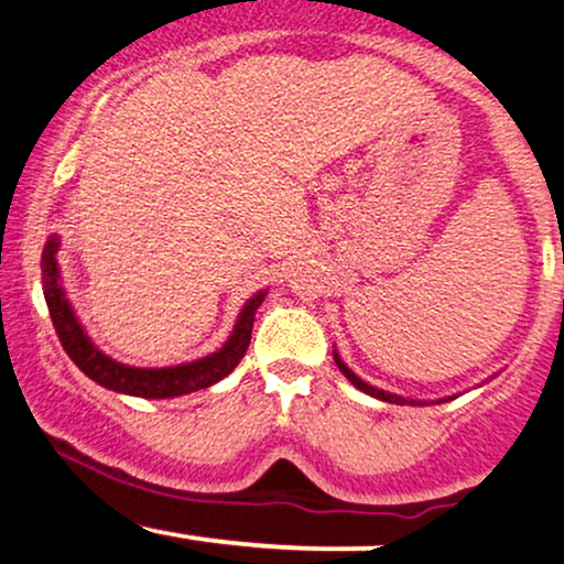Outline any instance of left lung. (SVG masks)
Segmentation results:
<instances>
[{
    "mask_svg": "<svg viewBox=\"0 0 564 564\" xmlns=\"http://www.w3.org/2000/svg\"><path fill=\"white\" fill-rule=\"evenodd\" d=\"M334 364H336V368H339L341 373H345V377L352 381V387H358L360 392H366V394H371V398H377V400H384V403H394V405H426L430 403V400H413V398H400V394H394V392H384V390H379V387H373V384H368V381H364L358 377V373L352 371V368H349L345 360L339 358V352H336L334 349ZM453 398H456V394H453ZM453 398H443L445 403H448V400H453Z\"/></svg>",
    "mask_w": 564,
    "mask_h": 564,
    "instance_id": "left-lung-1",
    "label": "left lung"
}]
</instances>
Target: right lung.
<instances>
[{
	"instance_id": "obj_1",
	"label": "right lung",
	"mask_w": 564,
	"mask_h": 564,
	"mask_svg": "<svg viewBox=\"0 0 564 564\" xmlns=\"http://www.w3.org/2000/svg\"><path fill=\"white\" fill-rule=\"evenodd\" d=\"M57 249H61V236L53 232L42 251V283L44 300H47L50 307V318H53V326L57 336H61V345L68 352V358L100 387L148 400L180 398V394L198 392L217 384L219 379L228 377L232 368L241 364V358L251 341V326H254L257 307H260L264 296H268V289H260L257 294H251L249 300H246L230 336L225 339L223 347L215 349V352L204 355V358L198 360H191V364L166 368H138L108 358V355L89 339L87 332H84L82 321L76 318L74 307H70L66 296V289H63L61 283Z\"/></svg>"
}]
</instances>
